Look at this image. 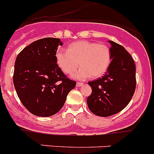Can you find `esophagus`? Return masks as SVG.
I'll return each mask as SVG.
<instances>
[{
  "mask_svg": "<svg viewBox=\"0 0 154 154\" xmlns=\"http://www.w3.org/2000/svg\"><path fill=\"white\" fill-rule=\"evenodd\" d=\"M84 84V83H82V82H77V87H81L82 85Z\"/></svg>",
  "mask_w": 154,
  "mask_h": 154,
  "instance_id": "1",
  "label": "esophagus"
}]
</instances>
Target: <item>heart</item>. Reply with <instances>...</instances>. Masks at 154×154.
<instances>
[{
    "label": "heart",
    "instance_id": "heart-1",
    "mask_svg": "<svg viewBox=\"0 0 154 154\" xmlns=\"http://www.w3.org/2000/svg\"><path fill=\"white\" fill-rule=\"evenodd\" d=\"M56 60L64 74L71 75L80 65L82 67L77 74L78 78H98L107 71L112 61V54L109 47L105 44L78 41L71 43L67 51L57 50Z\"/></svg>",
    "mask_w": 154,
    "mask_h": 154
}]
</instances>
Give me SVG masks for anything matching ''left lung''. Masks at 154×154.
Wrapping results in <instances>:
<instances>
[{
	"instance_id": "left-lung-1",
	"label": "left lung",
	"mask_w": 154,
	"mask_h": 154,
	"mask_svg": "<svg viewBox=\"0 0 154 154\" xmlns=\"http://www.w3.org/2000/svg\"><path fill=\"white\" fill-rule=\"evenodd\" d=\"M112 61L107 71L97 80L88 82L92 93L87 105L93 114L108 117L128 106L136 89V67L134 59L123 46L109 41Z\"/></svg>"
}]
</instances>
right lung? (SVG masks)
Here are the masks:
<instances>
[{
	"mask_svg": "<svg viewBox=\"0 0 154 154\" xmlns=\"http://www.w3.org/2000/svg\"><path fill=\"white\" fill-rule=\"evenodd\" d=\"M58 45H62L59 38H41L24 48L16 59L15 90L23 105L35 116L48 117L59 112L76 86L57 64Z\"/></svg>",
	"mask_w": 154,
	"mask_h": 154,
	"instance_id": "1",
	"label": "right lung"
}]
</instances>
